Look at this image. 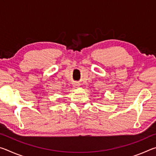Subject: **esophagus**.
<instances>
[{"label":"esophagus","instance_id":"34e87169","mask_svg":"<svg viewBox=\"0 0 156 156\" xmlns=\"http://www.w3.org/2000/svg\"><path fill=\"white\" fill-rule=\"evenodd\" d=\"M73 84V87L75 88H78L80 86V84H79L78 83H74Z\"/></svg>","mask_w":156,"mask_h":156}]
</instances>
